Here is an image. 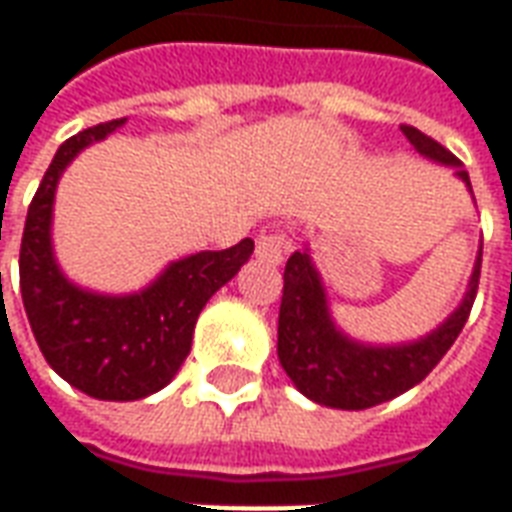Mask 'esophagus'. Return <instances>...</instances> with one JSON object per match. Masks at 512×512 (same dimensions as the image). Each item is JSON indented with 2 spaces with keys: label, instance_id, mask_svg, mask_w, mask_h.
<instances>
[{
  "label": "esophagus",
  "instance_id": "obj_1",
  "mask_svg": "<svg viewBox=\"0 0 512 512\" xmlns=\"http://www.w3.org/2000/svg\"><path fill=\"white\" fill-rule=\"evenodd\" d=\"M285 252H288V235L282 230H266V233L257 235V257L260 260L279 266L285 260Z\"/></svg>",
  "mask_w": 512,
  "mask_h": 512
}]
</instances>
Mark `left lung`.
<instances>
[{"instance_id":"1","label":"left lung","mask_w":512,"mask_h":512,"mask_svg":"<svg viewBox=\"0 0 512 512\" xmlns=\"http://www.w3.org/2000/svg\"><path fill=\"white\" fill-rule=\"evenodd\" d=\"M400 131L406 134L419 156L452 167L455 175L466 183V189L472 191L469 172L447 147H441L436 139H430L414 126H400ZM480 263H483V246L474 260L472 279L463 293V301L439 329H433L414 343L365 345L351 340L334 326L326 288L310 252L307 249L293 252L285 266V288L279 304V365L285 367V373L301 395L329 408L362 411L403 395L428 376L441 362V356L450 351V345L458 340L477 296Z\"/></svg>"}]
</instances>
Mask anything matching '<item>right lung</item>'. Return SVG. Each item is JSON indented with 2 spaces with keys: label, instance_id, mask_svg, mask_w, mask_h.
<instances>
[{
  "label": "right lung",
  "instance_id": "obj_1",
  "mask_svg": "<svg viewBox=\"0 0 512 512\" xmlns=\"http://www.w3.org/2000/svg\"><path fill=\"white\" fill-rule=\"evenodd\" d=\"M126 123L84 128L62 142L29 205L21 238V299L51 370L95 400H139L164 389L191 351L194 323L216 290L241 271L255 241L169 263L145 290L106 296L73 285L51 246L54 191L84 147Z\"/></svg>",
  "mask_w": 512,
  "mask_h": 512
}]
</instances>
